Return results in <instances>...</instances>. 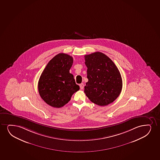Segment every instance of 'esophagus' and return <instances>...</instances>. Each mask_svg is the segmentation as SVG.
Returning a JSON list of instances; mask_svg holds the SVG:
<instances>
[{
  "instance_id": "esophagus-1",
  "label": "esophagus",
  "mask_w": 160,
  "mask_h": 160,
  "mask_svg": "<svg viewBox=\"0 0 160 160\" xmlns=\"http://www.w3.org/2000/svg\"><path fill=\"white\" fill-rule=\"evenodd\" d=\"M79 87H80V89H81V90H82V89H83V88H84V85L83 83H82V84H81L79 85Z\"/></svg>"
}]
</instances>
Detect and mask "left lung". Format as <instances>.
Returning <instances> with one entry per match:
<instances>
[{
	"instance_id": "8db88e82",
	"label": "left lung",
	"mask_w": 160,
	"mask_h": 160,
	"mask_svg": "<svg viewBox=\"0 0 160 160\" xmlns=\"http://www.w3.org/2000/svg\"><path fill=\"white\" fill-rule=\"evenodd\" d=\"M88 82L84 92L92 103L105 106L113 102L122 89L121 75L111 59L100 52L85 55Z\"/></svg>"
}]
</instances>
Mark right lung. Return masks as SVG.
<instances>
[{"mask_svg":"<svg viewBox=\"0 0 160 160\" xmlns=\"http://www.w3.org/2000/svg\"><path fill=\"white\" fill-rule=\"evenodd\" d=\"M72 64V57L61 53L49 61L41 74L38 84L39 95L52 107H62L79 90L69 71Z\"/></svg>","mask_w":160,"mask_h":160,"instance_id":"obj_1","label":"right lung"}]
</instances>
